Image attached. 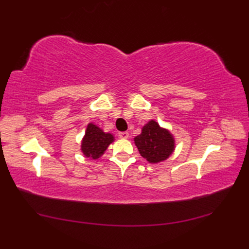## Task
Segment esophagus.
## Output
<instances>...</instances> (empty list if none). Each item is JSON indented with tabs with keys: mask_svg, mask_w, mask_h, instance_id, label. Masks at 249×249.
<instances>
[{
	"mask_svg": "<svg viewBox=\"0 0 249 249\" xmlns=\"http://www.w3.org/2000/svg\"><path fill=\"white\" fill-rule=\"evenodd\" d=\"M118 136H119V138H122V139H127V138H129V133H127V132H119Z\"/></svg>",
	"mask_w": 249,
	"mask_h": 249,
	"instance_id": "34e87169",
	"label": "esophagus"
}]
</instances>
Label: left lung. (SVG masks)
Here are the masks:
<instances>
[{
	"instance_id": "left-lung-1",
	"label": "left lung",
	"mask_w": 249,
	"mask_h": 249,
	"mask_svg": "<svg viewBox=\"0 0 249 249\" xmlns=\"http://www.w3.org/2000/svg\"><path fill=\"white\" fill-rule=\"evenodd\" d=\"M134 142L140 155L149 163L165 161L176 148L172 134L161 127L154 119L143 125L141 134L134 138Z\"/></svg>"
}]
</instances>
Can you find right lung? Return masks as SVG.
Segmentation results:
<instances>
[{
	"mask_svg": "<svg viewBox=\"0 0 249 249\" xmlns=\"http://www.w3.org/2000/svg\"><path fill=\"white\" fill-rule=\"evenodd\" d=\"M113 141L114 136L111 133H105L101 127L90 123L82 139L81 150L85 157L96 160L104 155Z\"/></svg>",
	"mask_w": 249,
	"mask_h": 249,
	"instance_id": "add662e5",
	"label": "right lung"
}]
</instances>
